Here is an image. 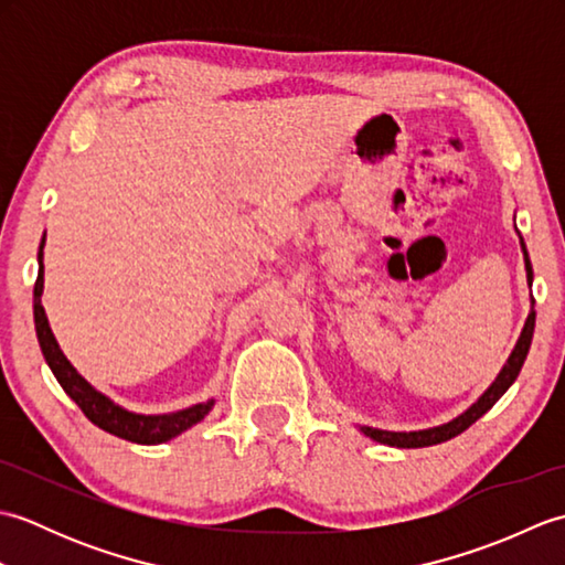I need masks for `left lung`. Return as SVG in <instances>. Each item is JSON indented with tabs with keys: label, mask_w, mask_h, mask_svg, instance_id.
Segmentation results:
<instances>
[{
	"label": "left lung",
	"mask_w": 565,
	"mask_h": 565,
	"mask_svg": "<svg viewBox=\"0 0 565 565\" xmlns=\"http://www.w3.org/2000/svg\"><path fill=\"white\" fill-rule=\"evenodd\" d=\"M520 235V233H518ZM520 247H522V255H524V269H526V284L532 286L534 281V271H532V262H530V252H526L524 245V237L520 235ZM530 316L524 320V328L520 332V340L514 344L512 354L508 356L505 366L500 369L498 379L490 383L488 391L478 398L468 411H463L459 417L449 419V423L437 425V427H429V429H415V431H388V429H379V427H366V425H359V429L364 431L369 439H374L379 444H388V447H398V449H419V447H431V444H441L447 441L456 435H461L463 429L471 427L478 417H483L490 407H493L505 391L512 386L514 379L520 376L522 364L526 354H530V347H532V338H534V322H536V313H534V298L530 301Z\"/></svg>",
	"instance_id": "left-lung-1"
}]
</instances>
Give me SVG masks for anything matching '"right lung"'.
<instances>
[{"label":"right lung","instance_id":"obj_1","mask_svg":"<svg viewBox=\"0 0 565 565\" xmlns=\"http://www.w3.org/2000/svg\"><path fill=\"white\" fill-rule=\"evenodd\" d=\"M43 247H45V235L39 247V279L33 286V322H35V334H39L41 352L45 356L47 366H51L53 376L57 379L60 386L70 395L72 401L79 405V411L87 415L94 425L102 427L109 435H116L136 444H162L170 441L177 435H182L189 427L201 423L203 417L211 413L215 405V398L206 403H196L184 411L177 413H162V415H142L126 411L124 405L114 403L109 395L97 391L92 383L84 379L79 371L67 362V356L60 350L55 334L51 330V322H47L45 308L41 303L43 296Z\"/></svg>","mask_w":565,"mask_h":565}]
</instances>
